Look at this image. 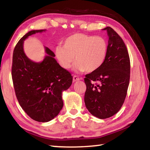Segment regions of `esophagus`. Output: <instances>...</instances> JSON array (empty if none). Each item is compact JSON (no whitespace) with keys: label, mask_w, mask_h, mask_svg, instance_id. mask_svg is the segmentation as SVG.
<instances>
[{"label":"esophagus","mask_w":150,"mask_h":150,"mask_svg":"<svg viewBox=\"0 0 150 150\" xmlns=\"http://www.w3.org/2000/svg\"><path fill=\"white\" fill-rule=\"evenodd\" d=\"M80 79V78L78 77V76H77V75H74L73 77V82H75V81H79Z\"/></svg>","instance_id":"esophagus-1"}]
</instances>
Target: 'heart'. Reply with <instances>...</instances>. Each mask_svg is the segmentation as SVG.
I'll list each match as a JSON object with an SVG mask.
<instances>
[{
    "label": "heart",
    "instance_id": "heart-1",
    "mask_svg": "<svg viewBox=\"0 0 150 150\" xmlns=\"http://www.w3.org/2000/svg\"><path fill=\"white\" fill-rule=\"evenodd\" d=\"M108 52V42L105 38L84 34H75L66 39L63 46L55 49V56L65 69L71 67L75 61L79 71L94 72L103 65Z\"/></svg>",
    "mask_w": 150,
    "mask_h": 150
}]
</instances>
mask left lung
I'll return each instance as SVG.
<instances>
[{"label": "left lung", "mask_w": 150, "mask_h": 150, "mask_svg": "<svg viewBox=\"0 0 150 150\" xmlns=\"http://www.w3.org/2000/svg\"><path fill=\"white\" fill-rule=\"evenodd\" d=\"M108 35V52L103 65L85 75V103L91 115L100 119L110 118L121 108L128 91L130 62L122 38L110 27L103 29ZM93 81L97 82L93 84Z\"/></svg>", "instance_id": "8db88e82"}]
</instances>
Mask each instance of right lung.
I'll list each match as a JSON object with an SVG mask.
<instances>
[{"mask_svg": "<svg viewBox=\"0 0 150 150\" xmlns=\"http://www.w3.org/2000/svg\"><path fill=\"white\" fill-rule=\"evenodd\" d=\"M45 30H32L14 47L12 78L20 105L33 120L46 122L58 115L63 106L62 93L72 84L71 74L61 67L54 53L45 47L47 55L42 62H32L23 49L25 39Z\"/></svg>", "mask_w": 150, "mask_h": 150, "instance_id": "1", "label": "right lung"}]
</instances>
